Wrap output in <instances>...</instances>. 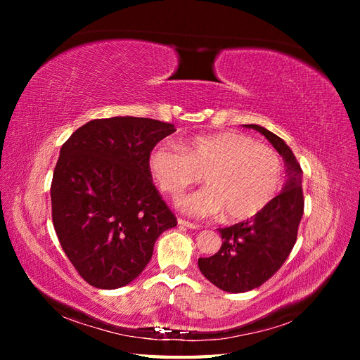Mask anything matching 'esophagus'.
<instances>
[{
  "label": "esophagus",
  "mask_w": 360,
  "mask_h": 360,
  "mask_svg": "<svg viewBox=\"0 0 360 360\" xmlns=\"http://www.w3.org/2000/svg\"><path fill=\"white\" fill-rule=\"evenodd\" d=\"M177 222H179L180 226H186V228H191V230H197V228H198L197 224L189 222V221H184V219H181V217H180V219H179Z\"/></svg>",
  "instance_id": "obj_1"
}]
</instances>
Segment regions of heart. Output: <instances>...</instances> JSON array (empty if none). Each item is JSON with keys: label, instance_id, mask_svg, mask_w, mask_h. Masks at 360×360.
Instances as JSON below:
<instances>
[{"label": "heart", "instance_id": "1", "mask_svg": "<svg viewBox=\"0 0 360 360\" xmlns=\"http://www.w3.org/2000/svg\"><path fill=\"white\" fill-rule=\"evenodd\" d=\"M158 186L177 200L201 176L207 188L179 201L193 216L224 212L228 221H246L263 212L282 186V162L274 150L242 134H214L160 144L148 155Z\"/></svg>", "mask_w": 360, "mask_h": 360}]
</instances>
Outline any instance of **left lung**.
Returning a JSON list of instances; mask_svg holds the SVG:
<instances>
[{
	"label": "left lung",
	"instance_id": "8db88e82",
	"mask_svg": "<svg viewBox=\"0 0 360 360\" xmlns=\"http://www.w3.org/2000/svg\"><path fill=\"white\" fill-rule=\"evenodd\" d=\"M264 135L284 159L287 180L282 192L263 212L243 222L217 228L222 246L212 257L200 258L201 274L228 292H245L263 285L285 263L296 243L303 214L302 168L291 148L270 130L245 124Z\"/></svg>",
	"mask_w": 360,
	"mask_h": 360
}]
</instances>
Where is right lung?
I'll return each mask as SVG.
<instances>
[{
  "label": "right lung",
  "instance_id": "add662e5",
  "mask_svg": "<svg viewBox=\"0 0 360 360\" xmlns=\"http://www.w3.org/2000/svg\"><path fill=\"white\" fill-rule=\"evenodd\" d=\"M174 124L139 117L91 120L63 144L51 184L52 222L64 252L90 285L136 279L158 237L177 225L148 169Z\"/></svg>",
  "mask_w": 360,
  "mask_h": 360
}]
</instances>
